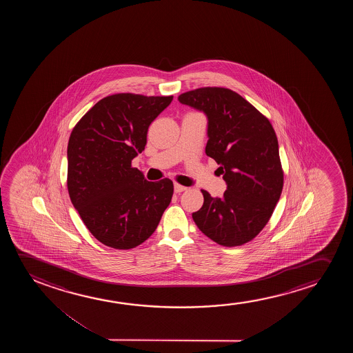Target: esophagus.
<instances>
[{
  "label": "esophagus",
  "mask_w": 353,
  "mask_h": 353,
  "mask_svg": "<svg viewBox=\"0 0 353 353\" xmlns=\"http://www.w3.org/2000/svg\"><path fill=\"white\" fill-rule=\"evenodd\" d=\"M174 193H182L184 190H187V187H184V185H181L179 183H174Z\"/></svg>",
  "instance_id": "1"
}]
</instances>
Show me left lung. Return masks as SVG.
I'll return each instance as SVG.
<instances>
[{
	"mask_svg": "<svg viewBox=\"0 0 353 353\" xmlns=\"http://www.w3.org/2000/svg\"><path fill=\"white\" fill-rule=\"evenodd\" d=\"M208 117L205 152L217 161L227 190L193 213L199 229L225 247L241 246L269 222L283 188L279 142L269 119L225 88H199L179 97Z\"/></svg>",
	"mask_w": 353,
	"mask_h": 353,
	"instance_id": "obj_1",
	"label": "left lung"
}]
</instances>
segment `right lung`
Wrapping results in <instances>:
<instances>
[{"label":"right lung","mask_w":353,"mask_h":353,"mask_svg":"<svg viewBox=\"0 0 353 353\" xmlns=\"http://www.w3.org/2000/svg\"><path fill=\"white\" fill-rule=\"evenodd\" d=\"M172 99L114 94L73 128L68 194L89 232L106 246L130 250L145 242L171 203L172 181L148 182L131 160L145 150L150 123Z\"/></svg>","instance_id":"add662e5"}]
</instances>
